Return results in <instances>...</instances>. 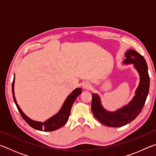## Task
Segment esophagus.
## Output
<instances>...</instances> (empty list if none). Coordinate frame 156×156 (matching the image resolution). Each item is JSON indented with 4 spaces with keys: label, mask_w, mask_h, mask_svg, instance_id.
Returning a JSON list of instances; mask_svg holds the SVG:
<instances>
[{
    "label": "esophagus",
    "mask_w": 156,
    "mask_h": 156,
    "mask_svg": "<svg viewBox=\"0 0 156 156\" xmlns=\"http://www.w3.org/2000/svg\"><path fill=\"white\" fill-rule=\"evenodd\" d=\"M83 88L84 89H89L91 88V85L89 83H84L83 84Z\"/></svg>",
    "instance_id": "1"
}]
</instances>
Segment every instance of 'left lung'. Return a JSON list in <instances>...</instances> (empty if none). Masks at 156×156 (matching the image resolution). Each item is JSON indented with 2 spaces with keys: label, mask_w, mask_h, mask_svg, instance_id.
<instances>
[{
  "label": "left lung",
  "mask_w": 156,
  "mask_h": 156,
  "mask_svg": "<svg viewBox=\"0 0 156 156\" xmlns=\"http://www.w3.org/2000/svg\"><path fill=\"white\" fill-rule=\"evenodd\" d=\"M125 64H133L140 75V83L136 91L135 96L126 106L115 112L105 110L101 105L100 97L96 94H92L91 110L94 117L103 125L120 127L127 125L140 113L147 97L149 94L150 80L146 60L144 57L133 49H129L125 53Z\"/></svg>",
  "instance_id": "left-lung-1"
}]
</instances>
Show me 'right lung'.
<instances>
[{
	"label": "right lung",
	"instance_id": "right-lung-1",
	"mask_svg": "<svg viewBox=\"0 0 156 156\" xmlns=\"http://www.w3.org/2000/svg\"><path fill=\"white\" fill-rule=\"evenodd\" d=\"M14 79L15 76L14 78V80L12 82V94H13V98H14V102L16 105L17 109L18 112L20 113L21 116H22L23 119L27 122L29 125L31 127L36 129V130L39 131H53L55 130H57L59 128L61 127L63 125H65V123L67 122L69 117L71 109H72V105L74 102L75 100L76 99L79 95L82 93L81 88H77L73 90L70 95H69L68 97L66 98L65 101L63 105L60 109L58 113H57L56 115L52 116L51 118H49L48 120L44 121L43 122H38V121H34L33 120L30 119V118L27 117L23 111L21 110L20 108L17 104L16 100L14 96Z\"/></svg>",
	"mask_w": 156,
	"mask_h": 156
}]
</instances>
